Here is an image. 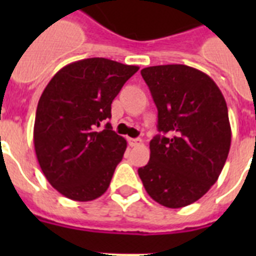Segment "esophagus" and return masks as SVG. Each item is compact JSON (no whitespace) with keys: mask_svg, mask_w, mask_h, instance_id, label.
I'll return each instance as SVG.
<instances>
[{"mask_svg":"<svg viewBox=\"0 0 256 256\" xmlns=\"http://www.w3.org/2000/svg\"><path fill=\"white\" fill-rule=\"evenodd\" d=\"M128 140L130 146H138V144H142V140H140V138H128Z\"/></svg>","mask_w":256,"mask_h":256,"instance_id":"esophagus-1","label":"esophagus"}]
</instances>
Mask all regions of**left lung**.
I'll return each mask as SVG.
<instances>
[{"instance_id":"1","label":"left lung","mask_w":256,"mask_h":256,"mask_svg":"<svg viewBox=\"0 0 256 256\" xmlns=\"http://www.w3.org/2000/svg\"><path fill=\"white\" fill-rule=\"evenodd\" d=\"M140 74L164 136L150 140V160L138 174L156 202L188 206L210 190L226 164L231 144L226 100L207 74L190 66H152Z\"/></svg>"}]
</instances>
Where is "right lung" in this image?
<instances>
[{"mask_svg":"<svg viewBox=\"0 0 256 256\" xmlns=\"http://www.w3.org/2000/svg\"><path fill=\"white\" fill-rule=\"evenodd\" d=\"M138 66L88 58L62 68L38 100L34 148L42 172L66 198L88 202L108 190L128 142L104 120Z\"/></svg>","mask_w":256,"mask_h":256,"instance_id":"1","label":"right lung"}]
</instances>
